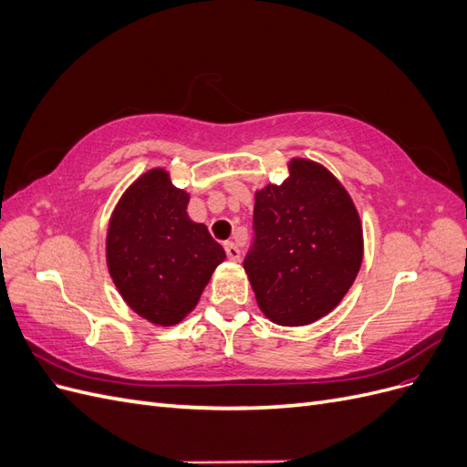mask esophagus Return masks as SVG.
I'll return each instance as SVG.
<instances>
[{
	"label": "esophagus",
	"instance_id": "obj_1",
	"mask_svg": "<svg viewBox=\"0 0 467 467\" xmlns=\"http://www.w3.org/2000/svg\"><path fill=\"white\" fill-rule=\"evenodd\" d=\"M223 249H225V255H228L230 261H239V257H242V253H239V247L234 242H225Z\"/></svg>",
	"mask_w": 467,
	"mask_h": 467
}]
</instances>
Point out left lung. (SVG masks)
Returning <instances> with one entry per match:
<instances>
[{
  "instance_id": "left-lung-1",
  "label": "left lung",
  "mask_w": 467,
  "mask_h": 467,
  "mask_svg": "<svg viewBox=\"0 0 467 467\" xmlns=\"http://www.w3.org/2000/svg\"><path fill=\"white\" fill-rule=\"evenodd\" d=\"M253 228L244 268L265 317L302 327L341 304L360 271L364 237L355 202L327 167L292 158L280 185L255 191Z\"/></svg>"
}]
</instances>
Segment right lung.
<instances>
[{"label": "right lung", "mask_w": 467, "mask_h": 467, "mask_svg": "<svg viewBox=\"0 0 467 467\" xmlns=\"http://www.w3.org/2000/svg\"><path fill=\"white\" fill-rule=\"evenodd\" d=\"M191 194L163 167L148 169L112 210L105 257L109 275L134 314L171 327L185 319L225 251L204 223L189 218Z\"/></svg>", "instance_id": "add662e5"}]
</instances>
